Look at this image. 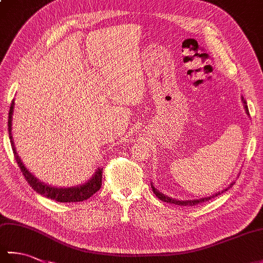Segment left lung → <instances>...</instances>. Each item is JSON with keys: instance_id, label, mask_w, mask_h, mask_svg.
Returning <instances> with one entry per match:
<instances>
[{"instance_id": "left-lung-1", "label": "left lung", "mask_w": 263, "mask_h": 263, "mask_svg": "<svg viewBox=\"0 0 263 263\" xmlns=\"http://www.w3.org/2000/svg\"><path fill=\"white\" fill-rule=\"evenodd\" d=\"M242 103H243V106H244L245 113H247V114L250 116V113H249V108H248L247 102H245L243 97H242ZM150 184H152L153 192L156 194V197H157L158 199H160L161 201H164V202H167V203H173V204H177V205H195V204L201 203V202H205V201H209V200H210V199H212V198H216L217 195H219V194H221V193H224L225 191H227L228 189H231V187L234 185V184H235V182L233 181V182L230 184V185H228L226 189L221 190V191H219V192H216V193H214V194H211V195H209V197H204V198H200V199H192V200H178V199H173V198H171V197H167L166 194L161 193L160 191H158L157 189H155V186H154V184H153V183H150Z\"/></svg>"}]
</instances>
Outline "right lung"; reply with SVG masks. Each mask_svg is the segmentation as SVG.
Instances as JSON below:
<instances>
[{"instance_id":"right-lung-1","label":"right lung","mask_w":263,"mask_h":263,"mask_svg":"<svg viewBox=\"0 0 263 263\" xmlns=\"http://www.w3.org/2000/svg\"><path fill=\"white\" fill-rule=\"evenodd\" d=\"M14 108V99L12 100L10 106L9 111V120H8V128H9V138L11 142V147H12L14 158L18 163V166L22 172V175L25 176L26 181L30 184V186L35 190L37 193L41 195H44L45 198L52 199L58 201V202H79V201L87 200L91 197L93 193L99 191L100 186H102V177H103V168H97L95 172V174L90 180L87 181L86 183L80 184L77 186H70V187H58L47 185L42 181H39L38 178L33 176L31 173L27 170V167L22 163L20 157L16 154V150L14 147L13 138H12V114Z\"/></svg>"}]
</instances>
